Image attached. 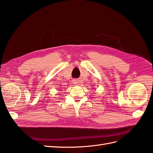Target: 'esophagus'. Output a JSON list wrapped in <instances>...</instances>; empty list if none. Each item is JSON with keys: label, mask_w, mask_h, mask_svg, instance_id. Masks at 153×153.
I'll list each match as a JSON object with an SVG mask.
<instances>
[{"label": "esophagus", "mask_w": 153, "mask_h": 153, "mask_svg": "<svg viewBox=\"0 0 153 153\" xmlns=\"http://www.w3.org/2000/svg\"><path fill=\"white\" fill-rule=\"evenodd\" d=\"M73 84L74 85H78V81L76 79H74V80H73Z\"/></svg>", "instance_id": "esophagus-1"}]
</instances>
